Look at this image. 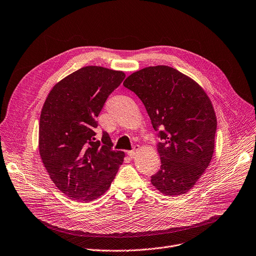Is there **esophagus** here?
<instances>
[{"label":"esophagus","instance_id":"34e87169","mask_svg":"<svg viewBox=\"0 0 256 256\" xmlns=\"http://www.w3.org/2000/svg\"><path fill=\"white\" fill-rule=\"evenodd\" d=\"M138 150H140V146L136 144V146H134V148H132V150H128L126 152H128V154L130 158H134V156L136 154V152H138Z\"/></svg>","mask_w":256,"mask_h":256}]
</instances>
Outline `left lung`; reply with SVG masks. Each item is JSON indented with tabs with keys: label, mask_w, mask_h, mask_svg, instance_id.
<instances>
[{
	"label": "left lung",
	"mask_w": 256,
	"mask_h": 256,
	"mask_svg": "<svg viewBox=\"0 0 256 256\" xmlns=\"http://www.w3.org/2000/svg\"><path fill=\"white\" fill-rule=\"evenodd\" d=\"M124 85L142 100L160 138V168L152 184L168 196L187 193L214 152L217 120L211 100L193 79L164 65L138 70Z\"/></svg>",
	"instance_id": "obj_1"
}]
</instances>
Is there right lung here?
Returning a JSON list of instances; mask_svg holds the SVG:
<instances>
[{
  "label": "right lung",
  "mask_w": 256,
  "mask_h": 256,
  "mask_svg": "<svg viewBox=\"0 0 256 256\" xmlns=\"http://www.w3.org/2000/svg\"><path fill=\"white\" fill-rule=\"evenodd\" d=\"M126 74L86 66L66 76L49 92L40 116L39 152L55 186L68 198L90 202L110 187L124 152L114 150L104 132L96 140V118Z\"/></svg>",
  "instance_id": "1"
}]
</instances>
